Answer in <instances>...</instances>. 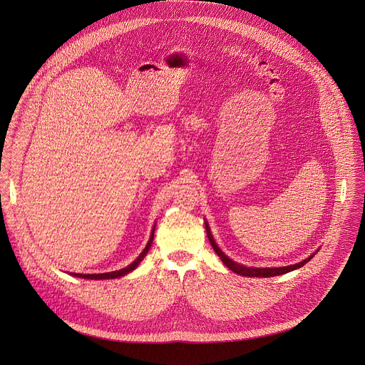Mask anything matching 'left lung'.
<instances>
[{
	"instance_id": "obj_1",
	"label": "left lung",
	"mask_w": 365,
	"mask_h": 365,
	"mask_svg": "<svg viewBox=\"0 0 365 365\" xmlns=\"http://www.w3.org/2000/svg\"><path fill=\"white\" fill-rule=\"evenodd\" d=\"M206 229H207V233H209L207 225H206ZM209 239H210V242H212L215 250L217 252V255L222 257L223 263L227 264L235 273H239V274H243V276H274V274L286 273V272H289V270H293V269H296V267H300V266H303L306 262H309V259H307V260H304L303 263H299V264H294V266H289V267H282V269H246V267H243V266H239V264L233 263V262L229 260L227 257H225V256L222 255V252L216 247V245H215V242H213V239H212L210 235H209Z\"/></svg>"
}]
</instances>
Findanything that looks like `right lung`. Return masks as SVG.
I'll return each instance as SVG.
<instances>
[{
  "label": "right lung",
  "instance_id": "obj_1",
  "mask_svg": "<svg viewBox=\"0 0 365 365\" xmlns=\"http://www.w3.org/2000/svg\"><path fill=\"white\" fill-rule=\"evenodd\" d=\"M150 242H152V239H150ZM150 242H149V245H148V247L143 250V253L139 256V259L133 263V264H130L128 269H125V270H119V272H115V273H108V274H93V276H82V277H91V279H116V277H120V276H125V274H128V273H130L132 270H135L136 267H138V264H139V262L142 260V257L146 255V252H148V249H149V246H150Z\"/></svg>",
  "mask_w": 365,
  "mask_h": 365
}]
</instances>
